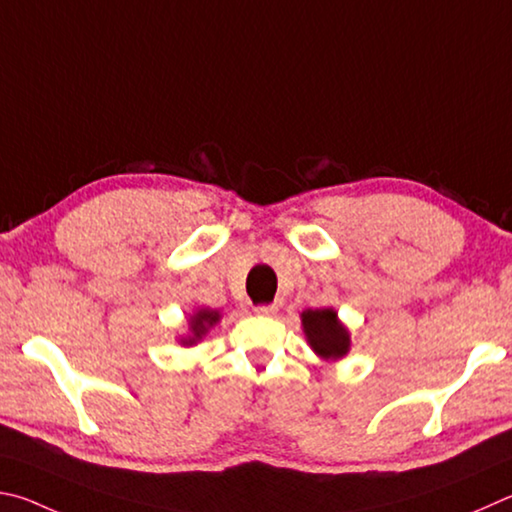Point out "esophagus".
I'll return each mask as SVG.
<instances>
[{
  "label": "esophagus",
  "instance_id": "obj_1",
  "mask_svg": "<svg viewBox=\"0 0 512 512\" xmlns=\"http://www.w3.org/2000/svg\"><path fill=\"white\" fill-rule=\"evenodd\" d=\"M276 310H279L276 303H267V306H256L254 308L256 315H261V317H272V315H276Z\"/></svg>",
  "mask_w": 512,
  "mask_h": 512
}]
</instances>
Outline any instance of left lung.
<instances>
[{"label": "left lung", "instance_id": "8db88e82", "mask_svg": "<svg viewBox=\"0 0 512 512\" xmlns=\"http://www.w3.org/2000/svg\"><path fill=\"white\" fill-rule=\"evenodd\" d=\"M301 328L308 346L321 360L339 362L351 351V330L337 317L335 308L303 310Z\"/></svg>", "mask_w": 512, "mask_h": 512}]
</instances>
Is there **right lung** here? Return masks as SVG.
Wrapping results in <instances>:
<instances>
[{
	"instance_id": "right-lung-1",
	"label": "right lung",
	"mask_w": 512,
	"mask_h": 512,
	"mask_svg": "<svg viewBox=\"0 0 512 512\" xmlns=\"http://www.w3.org/2000/svg\"><path fill=\"white\" fill-rule=\"evenodd\" d=\"M220 319H222L220 310L195 308L191 315L186 317V333L177 337V344L186 348L200 344L202 339L211 333V328L215 324H220Z\"/></svg>"
}]
</instances>
